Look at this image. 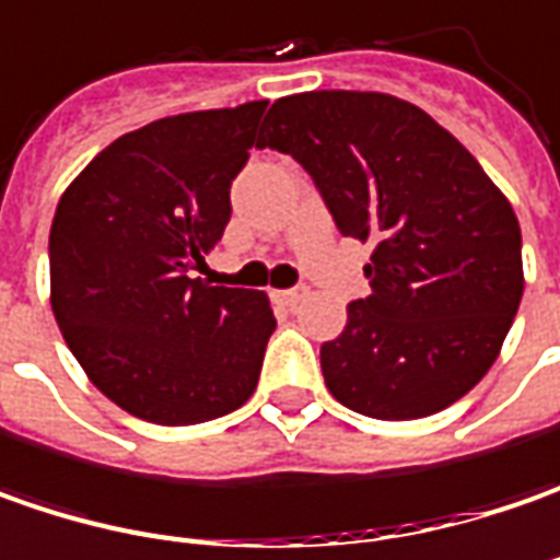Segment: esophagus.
Listing matches in <instances>:
<instances>
[{
	"label": "esophagus",
	"mask_w": 560,
	"mask_h": 560,
	"mask_svg": "<svg viewBox=\"0 0 560 560\" xmlns=\"http://www.w3.org/2000/svg\"><path fill=\"white\" fill-rule=\"evenodd\" d=\"M272 300L281 306H298L303 300V288H288V291H272Z\"/></svg>",
	"instance_id": "esophagus-1"
}]
</instances>
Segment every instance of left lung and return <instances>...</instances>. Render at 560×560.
Returning <instances> with one entry per match:
<instances>
[{"mask_svg":"<svg viewBox=\"0 0 560 560\" xmlns=\"http://www.w3.org/2000/svg\"><path fill=\"white\" fill-rule=\"evenodd\" d=\"M266 145L316 179L340 235L372 244V294L322 343L331 396L381 421L453 406L490 372L524 294L509 198L450 129L387 92L284 95Z\"/></svg>","mask_w":560,"mask_h":560,"instance_id":"obj_1","label":"left lung"}]
</instances>
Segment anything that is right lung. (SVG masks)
I'll return each mask as SVG.
<instances>
[{"label":"right lung","instance_id":"1","mask_svg":"<svg viewBox=\"0 0 560 560\" xmlns=\"http://www.w3.org/2000/svg\"><path fill=\"white\" fill-rule=\"evenodd\" d=\"M269 102L173 114L98 151L49 235L51 313L86 377L124 412L201 424L257 390L276 316L262 291L191 279L232 217Z\"/></svg>","mask_w":560,"mask_h":560}]
</instances>
